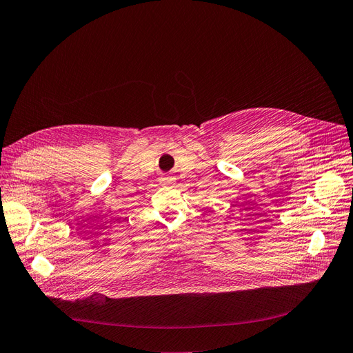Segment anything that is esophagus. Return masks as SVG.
Segmentation results:
<instances>
[{"mask_svg":"<svg viewBox=\"0 0 353 353\" xmlns=\"http://www.w3.org/2000/svg\"><path fill=\"white\" fill-rule=\"evenodd\" d=\"M160 181H161V185H170V183H173V177L164 176V177L160 179Z\"/></svg>","mask_w":353,"mask_h":353,"instance_id":"1","label":"esophagus"}]
</instances>
